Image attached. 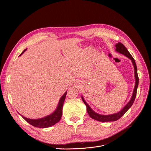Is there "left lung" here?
I'll return each instance as SVG.
<instances>
[{
    "instance_id": "1",
    "label": "left lung",
    "mask_w": 151,
    "mask_h": 151,
    "mask_svg": "<svg viewBox=\"0 0 151 151\" xmlns=\"http://www.w3.org/2000/svg\"><path fill=\"white\" fill-rule=\"evenodd\" d=\"M115 46L116 47V51L117 52H120L122 54H124V55H125L126 57H127L132 60L133 67H134V78H135V85H134V88L133 89L132 96V98H131L130 100L129 101V102L122 109H121L120 111L119 112H118L115 114H113L102 115V114H100L96 113L91 109V108L89 106V105L87 104L86 101L84 100V98L83 97H81L83 102L84 103V104L86 106L87 111H88V113L89 114V116L91 118H92L93 119H95V120L98 121H100V122H103L116 121L118 120L119 119H120L127 111L128 109L132 106L133 102L134 101V99H135V97L137 96V88L138 86V83H139V78H138V73H137V65L135 63V60H134V59L132 57V55L130 54V53L129 52L127 49L126 48L125 46L122 43L119 42L115 45Z\"/></svg>"
}]
</instances>
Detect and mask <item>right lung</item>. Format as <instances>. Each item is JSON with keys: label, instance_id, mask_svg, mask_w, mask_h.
I'll return each instance as SVG.
<instances>
[{"label": "right lung", "instance_id": "add662e5", "mask_svg": "<svg viewBox=\"0 0 151 151\" xmlns=\"http://www.w3.org/2000/svg\"><path fill=\"white\" fill-rule=\"evenodd\" d=\"M26 50L27 49L24 50L20 54V55L24 52L25 51H26ZM67 92V91H66L65 93L63 94L62 96V97L60 99L56 109H55L52 114L48 116L44 117L43 118L37 119H32L26 118L25 117L21 116L19 113V114L30 125L35 127H38V128L50 127H51L52 125H54L58 122H59V121L60 120L62 114V107L63 105V102H64L66 97Z\"/></svg>", "mask_w": 151, "mask_h": 151}]
</instances>
